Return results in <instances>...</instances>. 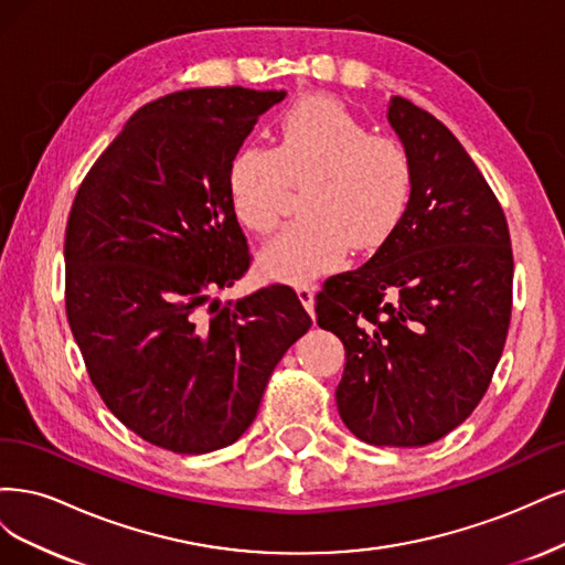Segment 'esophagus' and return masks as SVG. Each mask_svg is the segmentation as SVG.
Instances as JSON below:
<instances>
[{
  "instance_id": "obj_1",
  "label": "esophagus",
  "mask_w": 565,
  "mask_h": 565,
  "mask_svg": "<svg viewBox=\"0 0 565 565\" xmlns=\"http://www.w3.org/2000/svg\"><path fill=\"white\" fill-rule=\"evenodd\" d=\"M296 290H298V298L305 305L307 312L315 315V284L300 281V284H296Z\"/></svg>"
}]
</instances>
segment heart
I'll list each match as a JSON object with an SVG mask.
<instances>
[{
    "label": "heart",
    "instance_id": "heart-1",
    "mask_svg": "<svg viewBox=\"0 0 565 565\" xmlns=\"http://www.w3.org/2000/svg\"><path fill=\"white\" fill-rule=\"evenodd\" d=\"M227 188L236 217L263 236L281 225L290 188L302 190V217L260 253L265 275L302 281L338 267L350 246L369 253L390 239L411 204L413 161L342 103L309 96L281 115L275 150L246 145L232 157Z\"/></svg>",
    "mask_w": 565,
    "mask_h": 565
}]
</instances>
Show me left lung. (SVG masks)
<instances>
[{
  "instance_id": "8db88e82",
  "label": "left lung",
  "mask_w": 565,
  "mask_h": 565,
  "mask_svg": "<svg viewBox=\"0 0 565 565\" xmlns=\"http://www.w3.org/2000/svg\"><path fill=\"white\" fill-rule=\"evenodd\" d=\"M413 161L404 221L359 269L323 281L317 323L344 344L342 423L371 446L439 441L479 406L504 350L514 258L498 196L446 126L394 96Z\"/></svg>"
}]
</instances>
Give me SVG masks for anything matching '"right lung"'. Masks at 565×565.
Returning a JSON list of instances; mask_svg holds the SVG:
<instances>
[{
	"label": "right lung",
	"instance_id": "1",
	"mask_svg": "<svg viewBox=\"0 0 565 565\" xmlns=\"http://www.w3.org/2000/svg\"><path fill=\"white\" fill-rule=\"evenodd\" d=\"M286 90L188 88L126 121L90 167L65 227V312L105 406L180 455L234 444L312 319L296 290L211 296L250 265L227 171Z\"/></svg>",
	"mask_w": 565,
	"mask_h": 565
}]
</instances>
